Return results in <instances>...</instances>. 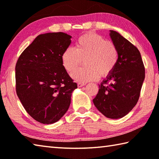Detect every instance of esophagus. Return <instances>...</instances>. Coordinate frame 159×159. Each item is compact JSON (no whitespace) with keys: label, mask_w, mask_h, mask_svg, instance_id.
Listing matches in <instances>:
<instances>
[{"label":"esophagus","mask_w":159,"mask_h":159,"mask_svg":"<svg viewBox=\"0 0 159 159\" xmlns=\"http://www.w3.org/2000/svg\"><path fill=\"white\" fill-rule=\"evenodd\" d=\"M85 84H86L85 83H82V82H78L77 83L78 87H83V86H84Z\"/></svg>","instance_id":"34e87169"}]
</instances>
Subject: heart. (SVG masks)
<instances>
[{"label":"heart","mask_w":159,"mask_h":159,"mask_svg":"<svg viewBox=\"0 0 159 159\" xmlns=\"http://www.w3.org/2000/svg\"><path fill=\"white\" fill-rule=\"evenodd\" d=\"M118 59L119 52L115 44L91 32L80 36L75 43V49L68 47L61 55L63 66L68 72H73L84 60L85 66L71 75L75 80L83 83L110 76Z\"/></svg>","instance_id":"1"}]
</instances>
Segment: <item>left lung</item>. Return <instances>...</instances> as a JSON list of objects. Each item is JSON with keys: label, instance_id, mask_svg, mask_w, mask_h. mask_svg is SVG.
Masks as SVG:
<instances>
[{"label": "left lung", "instance_id": "left-lung-1", "mask_svg": "<svg viewBox=\"0 0 159 159\" xmlns=\"http://www.w3.org/2000/svg\"><path fill=\"white\" fill-rule=\"evenodd\" d=\"M110 37L119 52V59L110 76L99 84L93 102L107 118L119 119L132 110L138 101L145 70L140 51L118 32Z\"/></svg>", "mask_w": 159, "mask_h": 159}]
</instances>
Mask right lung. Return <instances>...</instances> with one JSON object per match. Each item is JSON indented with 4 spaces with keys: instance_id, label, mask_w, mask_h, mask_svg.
<instances>
[{
    "instance_id": "1",
    "label": "right lung",
    "mask_w": 159,
    "mask_h": 159,
    "mask_svg": "<svg viewBox=\"0 0 159 159\" xmlns=\"http://www.w3.org/2000/svg\"><path fill=\"white\" fill-rule=\"evenodd\" d=\"M71 38L62 32L39 35L16 62V94L28 114L41 124L59 120L68 110L72 92L77 88L61 61Z\"/></svg>"
}]
</instances>
